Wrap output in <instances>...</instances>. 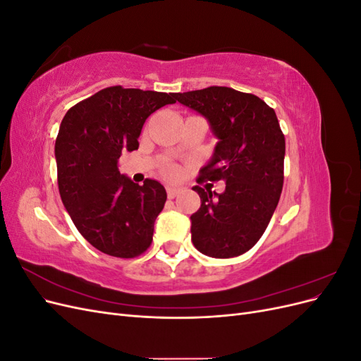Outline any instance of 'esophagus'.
I'll return each mask as SVG.
<instances>
[{"label":"esophagus","mask_w":361,"mask_h":361,"mask_svg":"<svg viewBox=\"0 0 361 361\" xmlns=\"http://www.w3.org/2000/svg\"><path fill=\"white\" fill-rule=\"evenodd\" d=\"M179 192H180V190L179 188H167V195H169V199H174V197H178L179 195Z\"/></svg>","instance_id":"1"}]
</instances>
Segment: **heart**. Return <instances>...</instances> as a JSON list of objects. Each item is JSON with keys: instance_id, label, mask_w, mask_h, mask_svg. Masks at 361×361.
<instances>
[{"instance_id": "b5f03b06", "label": "heart", "mask_w": 361, "mask_h": 361, "mask_svg": "<svg viewBox=\"0 0 361 361\" xmlns=\"http://www.w3.org/2000/svg\"><path fill=\"white\" fill-rule=\"evenodd\" d=\"M169 174H170V176H173V174H174V170H169Z\"/></svg>"}]
</instances>
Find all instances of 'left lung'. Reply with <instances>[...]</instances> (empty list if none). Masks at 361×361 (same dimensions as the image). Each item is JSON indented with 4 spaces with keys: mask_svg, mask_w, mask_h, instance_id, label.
I'll use <instances>...</instances> for the list:
<instances>
[{
    "mask_svg": "<svg viewBox=\"0 0 361 361\" xmlns=\"http://www.w3.org/2000/svg\"><path fill=\"white\" fill-rule=\"evenodd\" d=\"M174 97L203 116L218 138L199 182H226L221 194L211 191V183L206 190L192 187L202 200L191 215L192 244L211 257L244 255L264 235L283 188L286 146L276 111L260 97L231 87L214 85Z\"/></svg>",
    "mask_w": 361,
    "mask_h": 361,
    "instance_id": "1",
    "label": "left lung"
}]
</instances>
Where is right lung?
I'll list each match as a JSON object with an SVG mask.
<instances>
[{
    "mask_svg": "<svg viewBox=\"0 0 361 361\" xmlns=\"http://www.w3.org/2000/svg\"><path fill=\"white\" fill-rule=\"evenodd\" d=\"M174 96L106 87L61 120L56 140L60 197L78 232L105 255L130 259L152 244L166 188L154 179L134 183L120 174L117 162L138 149L146 118L176 102Z\"/></svg>",
    "mask_w": 361,
    "mask_h": 361,
    "instance_id": "1",
    "label": "right lung"
}]
</instances>
